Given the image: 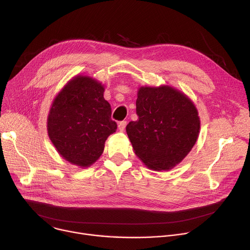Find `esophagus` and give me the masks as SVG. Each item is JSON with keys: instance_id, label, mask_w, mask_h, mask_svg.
<instances>
[{"instance_id": "obj_1", "label": "esophagus", "mask_w": 250, "mask_h": 250, "mask_svg": "<svg viewBox=\"0 0 250 250\" xmlns=\"http://www.w3.org/2000/svg\"><path fill=\"white\" fill-rule=\"evenodd\" d=\"M126 125H127V121H121V122H119V124H118L119 130H120V131H124Z\"/></svg>"}]
</instances>
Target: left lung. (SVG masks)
<instances>
[{"instance_id": "8db88e82", "label": "left lung", "mask_w": 250, "mask_h": 250, "mask_svg": "<svg viewBox=\"0 0 250 250\" xmlns=\"http://www.w3.org/2000/svg\"><path fill=\"white\" fill-rule=\"evenodd\" d=\"M137 121L126 127L129 139L148 168H174L196 144L200 118L192 102L169 87H141L136 101Z\"/></svg>"}]
</instances>
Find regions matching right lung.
<instances>
[{"instance_id":"1","label":"right lung","mask_w":250,"mask_h":250,"mask_svg":"<svg viewBox=\"0 0 250 250\" xmlns=\"http://www.w3.org/2000/svg\"><path fill=\"white\" fill-rule=\"evenodd\" d=\"M101 83L73 78L54 99L47 118L49 139L63 159L88 167L103 153L108 136L117 129Z\"/></svg>"}]
</instances>
